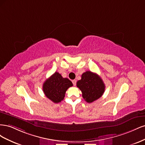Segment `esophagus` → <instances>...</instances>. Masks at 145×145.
<instances>
[{"mask_svg": "<svg viewBox=\"0 0 145 145\" xmlns=\"http://www.w3.org/2000/svg\"><path fill=\"white\" fill-rule=\"evenodd\" d=\"M72 82L73 85H74V86H76V80H72Z\"/></svg>", "mask_w": 145, "mask_h": 145, "instance_id": "obj_1", "label": "esophagus"}]
</instances>
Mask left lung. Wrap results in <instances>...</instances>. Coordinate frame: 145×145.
Instances as JSON below:
<instances>
[{
	"label": "left lung",
	"instance_id": "left-lung-1",
	"mask_svg": "<svg viewBox=\"0 0 145 145\" xmlns=\"http://www.w3.org/2000/svg\"><path fill=\"white\" fill-rule=\"evenodd\" d=\"M77 86L81 90L83 98L88 103L93 102L102 97L105 89L100 77L89 71L82 74L81 80L77 82Z\"/></svg>",
	"mask_w": 145,
	"mask_h": 145
}]
</instances>
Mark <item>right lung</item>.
<instances>
[{
	"label": "right lung",
	"instance_id": "1",
	"mask_svg": "<svg viewBox=\"0 0 145 145\" xmlns=\"http://www.w3.org/2000/svg\"><path fill=\"white\" fill-rule=\"evenodd\" d=\"M72 85L68 78H63L60 74L55 72L43 83V91L47 98L57 103L63 100L66 91Z\"/></svg>",
	"mask_w": 145,
	"mask_h": 145
}]
</instances>
